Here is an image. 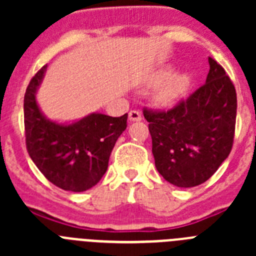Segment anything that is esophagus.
<instances>
[{"label": "esophagus", "instance_id": "esophagus-1", "mask_svg": "<svg viewBox=\"0 0 256 256\" xmlns=\"http://www.w3.org/2000/svg\"><path fill=\"white\" fill-rule=\"evenodd\" d=\"M128 116H130V122H140L142 119L141 112H137V110H130V115H128Z\"/></svg>", "mask_w": 256, "mask_h": 256}]
</instances>
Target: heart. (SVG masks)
Segmentation results:
<instances>
[{
	"instance_id": "obj_1",
	"label": "heart",
	"mask_w": 256,
	"mask_h": 256,
	"mask_svg": "<svg viewBox=\"0 0 256 256\" xmlns=\"http://www.w3.org/2000/svg\"><path fill=\"white\" fill-rule=\"evenodd\" d=\"M190 78L186 74H177V76L169 78L160 88L159 94L156 96L159 104L162 105H170L174 101H177L188 88Z\"/></svg>"
}]
</instances>
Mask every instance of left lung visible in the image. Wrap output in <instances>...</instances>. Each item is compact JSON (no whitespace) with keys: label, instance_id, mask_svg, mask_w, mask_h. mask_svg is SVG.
<instances>
[{"label":"left lung","instance_id":"obj_1","mask_svg":"<svg viewBox=\"0 0 256 256\" xmlns=\"http://www.w3.org/2000/svg\"><path fill=\"white\" fill-rule=\"evenodd\" d=\"M206 82L168 110L144 108L155 166L177 187L206 182L230 155L237 96L226 70L209 58Z\"/></svg>","mask_w":256,"mask_h":256}]
</instances>
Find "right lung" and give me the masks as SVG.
<instances>
[{
    "label": "right lung",
    "instance_id": "obj_1",
    "mask_svg": "<svg viewBox=\"0 0 256 256\" xmlns=\"http://www.w3.org/2000/svg\"><path fill=\"white\" fill-rule=\"evenodd\" d=\"M46 68L30 79L24 96L26 150L50 182L65 191L83 192L105 174L115 142L126 128L128 114L112 118L94 112L73 124L48 120L36 101Z\"/></svg>",
    "mask_w": 256,
    "mask_h": 256
}]
</instances>
